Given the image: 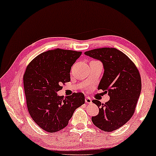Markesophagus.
Returning a JSON list of instances; mask_svg holds the SVG:
<instances>
[{"label":"esophagus","instance_id":"obj_1","mask_svg":"<svg viewBox=\"0 0 156 156\" xmlns=\"http://www.w3.org/2000/svg\"><path fill=\"white\" fill-rule=\"evenodd\" d=\"M92 101H91V99L89 97H86V99H85V103L86 104H91Z\"/></svg>","mask_w":156,"mask_h":156}]
</instances>
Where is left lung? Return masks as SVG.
<instances>
[{"label":"left lung","mask_w":156,"mask_h":156,"mask_svg":"<svg viewBox=\"0 0 156 156\" xmlns=\"http://www.w3.org/2000/svg\"><path fill=\"white\" fill-rule=\"evenodd\" d=\"M84 54L103 64L104 72L98 89L110 97L105 104L93 100L99 112L91 121L102 131H113L128 122L135 112L141 91L139 72L133 62L116 48L94 49Z\"/></svg>","instance_id":"8db88e82"}]
</instances>
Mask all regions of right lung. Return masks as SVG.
Listing matches in <instances>:
<instances>
[{"label":"right lung","mask_w":156,"mask_h":156,"mask_svg":"<svg viewBox=\"0 0 156 156\" xmlns=\"http://www.w3.org/2000/svg\"><path fill=\"white\" fill-rule=\"evenodd\" d=\"M82 52L55 49L42 52L27 65L23 76L27 106L33 120L53 133L66 127L76 108L84 104L82 92L64 97L57 92L70 82L72 66Z\"/></svg>","instance_id":"obj_1"}]
</instances>
